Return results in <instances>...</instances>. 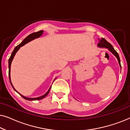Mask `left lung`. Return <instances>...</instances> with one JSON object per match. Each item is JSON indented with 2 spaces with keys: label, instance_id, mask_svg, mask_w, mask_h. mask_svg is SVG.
<instances>
[{
  "label": "left lung",
  "instance_id": "obj_1",
  "mask_svg": "<svg viewBox=\"0 0 130 130\" xmlns=\"http://www.w3.org/2000/svg\"><path fill=\"white\" fill-rule=\"evenodd\" d=\"M98 47H102V48H106L109 50L117 58L118 63L120 64V67H121V64H120V57H119L118 53L115 50L114 48H113V47H112V45L109 42H108L107 41L105 40L104 38H101V40L99 41V42L98 44Z\"/></svg>",
  "mask_w": 130,
  "mask_h": 130
}]
</instances>
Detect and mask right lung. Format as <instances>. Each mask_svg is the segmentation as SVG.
I'll return each instance as SVG.
<instances>
[{
	"mask_svg": "<svg viewBox=\"0 0 130 130\" xmlns=\"http://www.w3.org/2000/svg\"><path fill=\"white\" fill-rule=\"evenodd\" d=\"M43 31H40L38 32H34L32 34H30L28 35V37H26L24 39V40H23V41L21 42L20 44H19L18 45H17V47H16L15 48H14L13 52L12 53V54L11 56H10L9 59V80H10V84H11L12 88H13V89L15 90L16 92H17V90H15V89L14 88V87L13 86V85H12V83H11V80H10V66H11V63H12V60H13V58L14 57V56H15V55L16 54V53L18 51V50L20 48V47H22L23 45H24L25 44L28 43V42H29V41H31L34 40L35 38H38V37H40L41 35L42 34H43ZM51 87L50 88V89L48 90L47 92L46 93L44 94V95L41 96H40V97H38V98H27V97H25L24 96H23L21 95V93H19V92H18L19 95H20L21 96H22L23 98L26 99V100H28V101H36V100H40V99H42L45 98L46 96H47L49 92H50V90L51 89Z\"/></svg>",
	"mask_w": 130,
	"mask_h": 130,
	"instance_id": "obj_1",
	"label": "right lung"
}]
</instances>
